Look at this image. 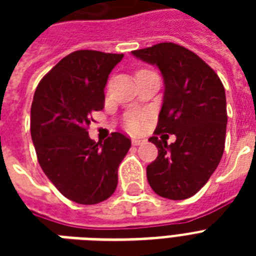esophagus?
Masks as SVG:
<instances>
[{
	"mask_svg": "<svg viewBox=\"0 0 256 256\" xmlns=\"http://www.w3.org/2000/svg\"><path fill=\"white\" fill-rule=\"evenodd\" d=\"M132 144H134V146H140V144H144V140H140V138H132Z\"/></svg>",
	"mask_w": 256,
	"mask_h": 256,
	"instance_id": "obj_1",
	"label": "esophagus"
}]
</instances>
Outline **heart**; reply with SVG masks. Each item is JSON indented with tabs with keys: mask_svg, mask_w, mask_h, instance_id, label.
<instances>
[{
	"mask_svg": "<svg viewBox=\"0 0 256 256\" xmlns=\"http://www.w3.org/2000/svg\"><path fill=\"white\" fill-rule=\"evenodd\" d=\"M148 69H140L138 70L136 73H140V72H146ZM144 124V114H138V112H132L128 114V118H126V128L130 130L132 132H138L140 130H142Z\"/></svg>",
	"mask_w": 256,
	"mask_h": 256,
	"instance_id": "b5f03b06",
	"label": "heart"
}]
</instances>
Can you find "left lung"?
Listing matches in <instances>:
<instances>
[{
    "label": "left lung",
    "instance_id": "obj_1",
    "mask_svg": "<svg viewBox=\"0 0 256 256\" xmlns=\"http://www.w3.org/2000/svg\"><path fill=\"white\" fill-rule=\"evenodd\" d=\"M132 54L158 66L164 80L158 124L148 140L158 156L146 168L156 194L182 200L196 194L222 160L226 140V94L218 74L180 45L162 42ZM175 134L168 145L156 135Z\"/></svg>",
    "mask_w": 256,
    "mask_h": 256
}]
</instances>
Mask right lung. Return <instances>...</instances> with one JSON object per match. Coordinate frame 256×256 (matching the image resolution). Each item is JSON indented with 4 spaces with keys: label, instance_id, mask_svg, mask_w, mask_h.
<instances>
[{
    "label": "right lung",
    "instance_id": "1",
    "mask_svg": "<svg viewBox=\"0 0 256 256\" xmlns=\"http://www.w3.org/2000/svg\"><path fill=\"white\" fill-rule=\"evenodd\" d=\"M124 54L77 50L62 58L38 84L30 110V132L38 164L58 191L80 204L112 196L118 166L132 140L112 132L94 142L92 114L104 108L108 74Z\"/></svg>",
    "mask_w": 256,
    "mask_h": 256
}]
</instances>
